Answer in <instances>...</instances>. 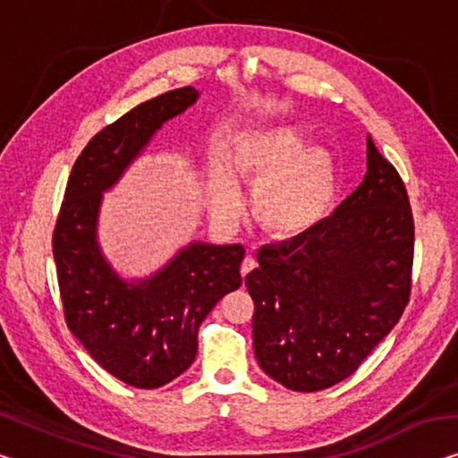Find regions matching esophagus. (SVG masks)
Instances as JSON below:
<instances>
[{
	"mask_svg": "<svg viewBox=\"0 0 458 458\" xmlns=\"http://www.w3.org/2000/svg\"><path fill=\"white\" fill-rule=\"evenodd\" d=\"M257 267V261H255V257L252 255H247L242 259V265H241V273H242V277L244 276H249V273Z\"/></svg>",
	"mask_w": 458,
	"mask_h": 458,
	"instance_id": "1",
	"label": "esophagus"
}]
</instances>
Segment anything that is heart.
Here are the masks:
<instances>
[{
  "mask_svg": "<svg viewBox=\"0 0 458 458\" xmlns=\"http://www.w3.org/2000/svg\"><path fill=\"white\" fill-rule=\"evenodd\" d=\"M309 146V135L292 125L250 133L234 149L236 173L255 185L252 211L273 234H300L327 214L335 195V160L329 149ZM214 208L234 217L241 193L226 173L216 182Z\"/></svg>",
  "mask_w": 458,
  "mask_h": 458,
  "instance_id": "b5f03b06",
  "label": "heart"
}]
</instances>
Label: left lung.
Masks as SVG:
<instances>
[{"label": "left lung", "mask_w": 458, "mask_h": 458, "mask_svg": "<svg viewBox=\"0 0 458 458\" xmlns=\"http://www.w3.org/2000/svg\"><path fill=\"white\" fill-rule=\"evenodd\" d=\"M366 176L329 217L265 244L244 284L263 372L315 393L358 370L411 294L413 216L407 189L370 135Z\"/></svg>", "instance_id": "8db88e82"}]
</instances>
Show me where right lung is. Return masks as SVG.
Segmentation results:
<instances>
[{
	"label": "right lung",
	"mask_w": 458,
	"mask_h": 458,
	"mask_svg": "<svg viewBox=\"0 0 458 458\" xmlns=\"http://www.w3.org/2000/svg\"><path fill=\"white\" fill-rule=\"evenodd\" d=\"M197 98L193 86L176 88L94 135L73 164L53 230L67 327L98 366L129 386L158 388L181 377L197 356L203 318L242 284L241 244L191 242L154 276L127 282L97 238L102 193Z\"/></svg>",
	"instance_id": "1"
}]
</instances>
